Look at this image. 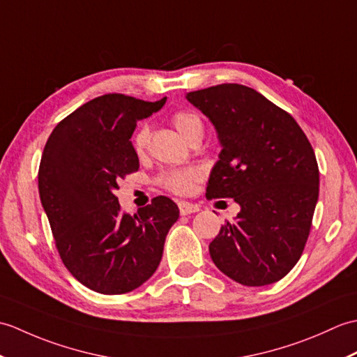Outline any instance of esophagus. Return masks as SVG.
Here are the masks:
<instances>
[{
	"instance_id": "obj_1",
	"label": "esophagus",
	"mask_w": 357,
	"mask_h": 357,
	"mask_svg": "<svg viewBox=\"0 0 357 357\" xmlns=\"http://www.w3.org/2000/svg\"><path fill=\"white\" fill-rule=\"evenodd\" d=\"M178 207H179V213L185 216V215H192L196 213V211H199V207L195 206L192 202H187V201H179L178 202Z\"/></svg>"
}]
</instances>
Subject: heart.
<instances>
[{
  "instance_id": "1",
  "label": "heart",
  "mask_w": 357,
  "mask_h": 357,
  "mask_svg": "<svg viewBox=\"0 0 357 357\" xmlns=\"http://www.w3.org/2000/svg\"><path fill=\"white\" fill-rule=\"evenodd\" d=\"M172 123L176 127V130L181 133L183 138L190 141L195 135L202 133V121L196 115L195 112L190 110H178L172 115ZM150 136L149 126H141L138 130L135 132L132 138V146L135 153L142 156L147 150ZM201 179L199 170L193 169V167H187V169H178V170H169L161 174L159 183L167 190L174 195H187L192 192L195 184Z\"/></svg>"
}]
</instances>
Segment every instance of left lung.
Returning <instances> with one entry per match:
<instances>
[{
	"label": "left lung",
	"mask_w": 357,
	"mask_h": 357,
	"mask_svg": "<svg viewBox=\"0 0 357 357\" xmlns=\"http://www.w3.org/2000/svg\"><path fill=\"white\" fill-rule=\"evenodd\" d=\"M221 142L207 199L233 198L241 211L208 250L224 275L247 287L278 282L304 252L319 196L314 150L294 118L241 84L187 93Z\"/></svg>",
	"instance_id": "8db88e82"
}]
</instances>
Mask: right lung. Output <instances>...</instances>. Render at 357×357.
<instances>
[{"label":"right lung","instance_id":"1","mask_svg":"<svg viewBox=\"0 0 357 357\" xmlns=\"http://www.w3.org/2000/svg\"><path fill=\"white\" fill-rule=\"evenodd\" d=\"M167 98L149 102L107 93L82 104L53 128L43 151L38 188L58 253L75 279L102 294H123L156 271L179 208L167 196L128 215L118 181L138 172L132 135Z\"/></svg>","mask_w":357,"mask_h":357}]
</instances>
